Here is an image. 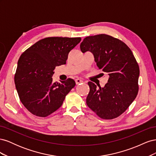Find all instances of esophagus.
Instances as JSON below:
<instances>
[{
    "label": "esophagus",
    "mask_w": 156,
    "mask_h": 156,
    "mask_svg": "<svg viewBox=\"0 0 156 156\" xmlns=\"http://www.w3.org/2000/svg\"><path fill=\"white\" fill-rule=\"evenodd\" d=\"M83 81L82 79H75V83H76V84H79V83H83Z\"/></svg>",
    "instance_id": "obj_1"
}]
</instances>
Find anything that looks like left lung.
Here are the masks:
<instances>
[{"label": "left lung", "instance_id": "8db88e82", "mask_svg": "<svg viewBox=\"0 0 156 156\" xmlns=\"http://www.w3.org/2000/svg\"><path fill=\"white\" fill-rule=\"evenodd\" d=\"M80 48L83 53L92 52L98 68L108 75L103 88L88 83L87 105L102 119L119 117L139 92V66L131 50L124 42L104 34L86 37Z\"/></svg>", "mask_w": 156, "mask_h": 156}]
</instances>
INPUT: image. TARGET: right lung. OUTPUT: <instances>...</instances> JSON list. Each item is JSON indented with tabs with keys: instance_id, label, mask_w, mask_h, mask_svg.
<instances>
[{
	"instance_id": "obj_1",
	"label": "right lung",
	"mask_w": 156,
	"mask_h": 156,
	"mask_svg": "<svg viewBox=\"0 0 156 156\" xmlns=\"http://www.w3.org/2000/svg\"><path fill=\"white\" fill-rule=\"evenodd\" d=\"M81 40L79 37H45L21 55L14 81L21 103L32 115H51L75 86L72 79L53 83L52 77L55 67L66 64L69 53Z\"/></svg>"
}]
</instances>
